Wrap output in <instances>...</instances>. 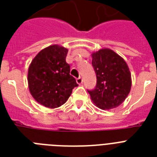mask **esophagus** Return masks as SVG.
I'll list each match as a JSON object with an SVG mask.
<instances>
[{"instance_id":"34e87169","label":"esophagus","mask_w":157,"mask_h":157,"mask_svg":"<svg viewBox=\"0 0 157 157\" xmlns=\"http://www.w3.org/2000/svg\"><path fill=\"white\" fill-rule=\"evenodd\" d=\"M76 82H77V84H81L83 82V80H82V78H81V76L76 79Z\"/></svg>"}]
</instances>
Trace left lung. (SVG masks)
I'll return each instance as SVG.
<instances>
[{
    "label": "left lung",
    "instance_id": "8db88e82",
    "mask_svg": "<svg viewBox=\"0 0 157 157\" xmlns=\"http://www.w3.org/2000/svg\"><path fill=\"white\" fill-rule=\"evenodd\" d=\"M96 73L95 88L87 90L98 107L108 110L121 104L131 88V75L126 63L117 53L103 49L92 54Z\"/></svg>",
    "mask_w": 157,
    "mask_h": 157
}]
</instances>
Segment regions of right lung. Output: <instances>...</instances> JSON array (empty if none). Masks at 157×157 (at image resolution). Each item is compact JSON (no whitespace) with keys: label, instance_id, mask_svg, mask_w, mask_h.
<instances>
[{"label":"right lung","instance_id":"add662e5","mask_svg":"<svg viewBox=\"0 0 157 157\" xmlns=\"http://www.w3.org/2000/svg\"><path fill=\"white\" fill-rule=\"evenodd\" d=\"M68 50L59 45H50L38 53L28 68L29 90L38 103L50 108L66 103L72 89L77 86L70 75L66 62Z\"/></svg>","mask_w":157,"mask_h":157}]
</instances>
